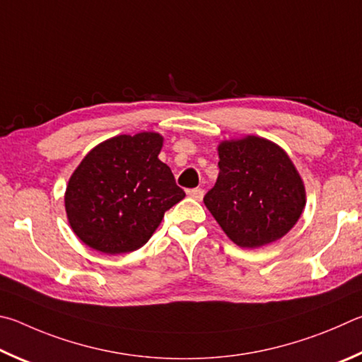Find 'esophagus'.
<instances>
[{
	"instance_id": "obj_1",
	"label": "esophagus",
	"mask_w": 362,
	"mask_h": 362,
	"mask_svg": "<svg viewBox=\"0 0 362 362\" xmlns=\"http://www.w3.org/2000/svg\"><path fill=\"white\" fill-rule=\"evenodd\" d=\"M187 195H189V197H191V199H194V200H202V199H204V195H205V191H204V189H200V187L189 189Z\"/></svg>"
}]
</instances>
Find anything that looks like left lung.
Listing matches in <instances>:
<instances>
[{
    "instance_id": "8db88e82",
    "label": "left lung",
    "mask_w": 362,
    "mask_h": 362,
    "mask_svg": "<svg viewBox=\"0 0 362 362\" xmlns=\"http://www.w3.org/2000/svg\"><path fill=\"white\" fill-rule=\"evenodd\" d=\"M219 175L204 202L242 248L276 242L305 206V187L286 152L259 136L219 144Z\"/></svg>"
}]
</instances>
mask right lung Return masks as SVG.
Wrapping results in <instances>:
<instances>
[{
  "label": "right lung",
  "mask_w": 362,
  "mask_h": 362,
  "mask_svg": "<svg viewBox=\"0 0 362 362\" xmlns=\"http://www.w3.org/2000/svg\"><path fill=\"white\" fill-rule=\"evenodd\" d=\"M158 133L120 135L98 144L69 177L65 208L82 242L106 255L148 242L165 211L186 197L168 165L158 160Z\"/></svg>",
  "instance_id": "add662e5"
}]
</instances>
